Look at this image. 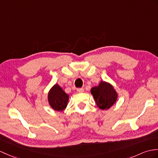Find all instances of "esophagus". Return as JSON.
Instances as JSON below:
<instances>
[{
	"instance_id": "34e87169",
	"label": "esophagus",
	"mask_w": 158,
	"mask_h": 158,
	"mask_svg": "<svg viewBox=\"0 0 158 158\" xmlns=\"http://www.w3.org/2000/svg\"><path fill=\"white\" fill-rule=\"evenodd\" d=\"M77 91L78 93H82V92H83L84 89L83 88H78V89H77Z\"/></svg>"
}]
</instances>
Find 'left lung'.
Instances as JSON below:
<instances>
[{
  "label": "left lung",
  "instance_id": "8db88e82",
  "mask_svg": "<svg viewBox=\"0 0 158 158\" xmlns=\"http://www.w3.org/2000/svg\"><path fill=\"white\" fill-rule=\"evenodd\" d=\"M97 106L102 110H107L115 103L117 94L114 87L108 83L101 81L99 85L91 90Z\"/></svg>",
  "mask_w": 158,
  "mask_h": 158
}]
</instances>
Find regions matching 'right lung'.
Segmentation results:
<instances>
[{
	"instance_id": "add662e5",
	"label": "right lung",
	"mask_w": 158,
	"mask_h": 158,
	"mask_svg": "<svg viewBox=\"0 0 158 158\" xmlns=\"http://www.w3.org/2000/svg\"><path fill=\"white\" fill-rule=\"evenodd\" d=\"M68 100L69 96L58 84L54 85L49 91V104L55 110H63L67 105Z\"/></svg>"
}]
</instances>
